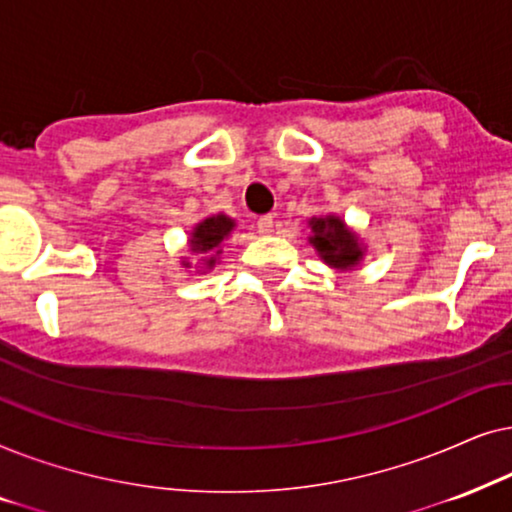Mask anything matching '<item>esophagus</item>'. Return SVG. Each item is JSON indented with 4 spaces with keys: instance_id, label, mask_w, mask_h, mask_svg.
Instances as JSON below:
<instances>
[{
    "instance_id": "34e87169",
    "label": "esophagus",
    "mask_w": 512,
    "mask_h": 512,
    "mask_svg": "<svg viewBox=\"0 0 512 512\" xmlns=\"http://www.w3.org/2000/svg\"><path fill=\"white\" fill-rule=\"evenodd\" d=\"M257 229H260V234H271L274 231V215H262L257 220Z\"/></svg>"
}]
</instances>
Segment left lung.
I'll return each mask as SVG.
<instances>
[{"label":"left lung","mask_w":512,"mask_h":512,"mask_svg":"<svg viewBox=\"0 0 512 512\" xmlns=\"http://www.w3.org/2000/svg\"><path fill=\"white\" fill-rule=\"evenodd\" d=\"M313 229L311 243L316 245L318 255L337 269H349L353 264L360 262L363 250H360L358 238L351 229H346V224L335 215L327 217H313L309 222Z\"/></svg>","instance_id":"left-lung-1"}]
</instances>
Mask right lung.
<instances>
[{"instance_id":"obj_1","label":"right lung","mask_w":512,"mask_h":512,"mask_svg":"<svg viewBox=\"0 0 512 512\" xmlns=\"http://www.w3.org/2000/svg\"><path fill=\"white\" fill-rule=\"evenodd\" d=\"M231 229H234V222H231L229 217H224V215L208 217V220H203L199 227L194 229V234H192V250H196V252L215 250L217 245H220L224 238H227V234H229ZM208 264H210V267H213L215 257H210Z\"/></svg>"}]
</instances>
